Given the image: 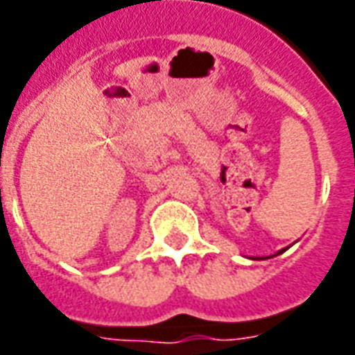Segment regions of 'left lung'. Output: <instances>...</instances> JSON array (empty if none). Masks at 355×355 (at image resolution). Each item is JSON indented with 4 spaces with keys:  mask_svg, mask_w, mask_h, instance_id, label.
<instances>
[{
    "mask_svg": "<svg viewBox=\"0 0 355 355\" xmlns=\"http://www.w3.org/2000/svg\"><path fill=\"white\" fill-rule=\"evenodd\" d=\"M283 251H285V249H283ZM283 251H279V253H277V254H282V253H283Z\"/></svg>",
    "mask_w": 355,
    "mask_h": 355,
    "instance_id": "obj_1",
    "label": "left lung"
}]
</instances>
